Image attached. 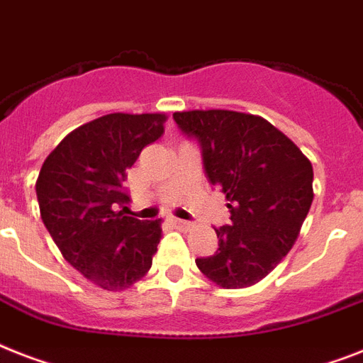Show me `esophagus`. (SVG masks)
<instances>
[{"mask_svg":"<svg viewBox=\"0 0 363 363\" xmlns=\"http://www.w3.org/2000/svg\"><path fill=\"white\" fill-rule=\"evenodd\" d=\"M172 223H173V225H175V228L184 229V231H188V229H191V223H190V222H184V220H179V218H172Z\"/></svg>","mask_w":363,"mask_h":363,"instance_id":"obj_1","label":"esophagus"}]
</instances>
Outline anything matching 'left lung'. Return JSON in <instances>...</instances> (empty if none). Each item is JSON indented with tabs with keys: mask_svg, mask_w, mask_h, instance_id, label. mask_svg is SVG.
Here are the masks:
<instances>
[{
	"mask_svg": "<svg viewBox=\"0 0 363 363\" xmlns=\"http://www.w3.org/2000/svg\"><path fill=\"white\" fill-rule=\"evenodd\" d=\"M173 119L201 145L205 173L231 212V223L214 229L216 253L196 259L197 268L223 289L257 284L298 238L313 201L311 162L257 115L194 110Z\"/></svg>",
	"mask_w": 363,
	"mask_h": 363,
	"instance_id": "obj_1",
	"label": "left lung"
}]
</instances>
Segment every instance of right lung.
I'll list each match as a JSON object with an SVG mask.
<instances>
[{"instance_id":"add662e5","label":"right lung","mask_w":363,"mask_h":363,"mask_svg":"<svg viewBox=\"0 0 363 363\" xmlns=\"http://www.w3.org/2000/svg\"><path fill=\"white\" fill-rule=\"evenodd\" d=\"M164 113H110L70 132L44 160L37 179L40 218L79 274L106 291L143 278L160 242V220L119 211L123 182L143 147L164 134Z\"/></svg>"}]
</instances>
